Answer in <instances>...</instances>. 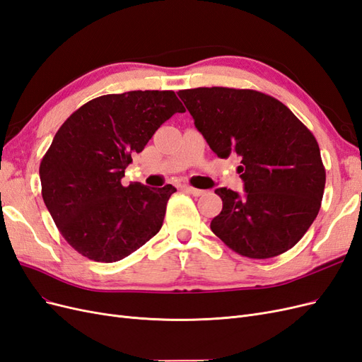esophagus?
Wrapping results in <instances>:
<instances>
[{"label": "esophagus", "instance_id": "obj_1", "mask_svg": "<svg viewBox=\"0 0 362 362\" xmlns=\"http://www.w3.org/2000/svg\"><path fill=\"white\" fill-rule=\"evenodd\" d=\"M182 190H184V192H187V193H190V194H193V196H202L204 193H206L205 190L194 189V187H190V185H184Z\"/></svg>", "mask_w": 362, "mask_h": 362}]
</instances>
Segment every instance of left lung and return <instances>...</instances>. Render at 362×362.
<instances>
[{"label": "left lung", "mask_w": 362, "mask_h": 362, "mask_svg": "<svg viewBox=\"0 0 362 362\" xmlns=\"http://www.w3.org/2000/svg\"><path fill=\"white\" fill-rule=\"evenodd\" d=\"M178 96L214 154L240 160L245 193L216 189L223 208L211 231L247 258L291 249L319 214L326 182L311 131L287 105L257 90L198 87Z\"/></svg>", "instance_id": "obj_1"}]
</instances>
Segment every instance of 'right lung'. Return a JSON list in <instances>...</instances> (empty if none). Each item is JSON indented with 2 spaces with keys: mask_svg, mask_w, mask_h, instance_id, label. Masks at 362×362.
<instances>
[{
  "mask_svg": "<svg viewBox=\"0 0 362 362\" xmlns=\"http://www.w3.org/2000/svg\"><path fill=\"white\" fill-rule=\"evenodd\" d=\"M185 108L172 90L103 95L74 112L39 168L42 198L64 240L83 257L115 262L133 254L163 225L177 189L122 185L131 156L161 124Z\"/></svg>",
  "mask_w": 362,
  "mask_h": 362,
  "instance_id": "add662e5",
  "label": "right lung"
}]
</instances>
